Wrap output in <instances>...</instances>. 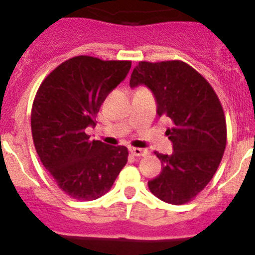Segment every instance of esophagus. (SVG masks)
<instances>
[{"label":"esophagus","mask_w":255,"mask_h":255,"mask_svg":"<svg viewBox=\"0 0 255 255\" xmlns=\"http://www.w3.org/2000/svg\"><path fill=\"white\" fill-rule=\"evenodd\" d=\"M130 153L135 157H144V155L148 154L147 150L141 149V148H130Z\"/></svg>","instance_id":"1"}]
</instances>
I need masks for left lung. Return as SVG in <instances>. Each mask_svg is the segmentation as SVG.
Returning a JSON list of instances; mask_svg holds the SVG:
<instances>
[{
  "label": "left lung",
  "mask_w": 255,
  "mask_h": 255,
  "mask_svg": "<svg viewBox=\"0 0 255 255\" xmlns=\"http://www.w3.org/2000/svg\"><path fill=\"white\" fill-rule=\"evenodd\" d=\"M145 85L157 102V114L172 126L166 134L172 154L154 152L161 173L148 181L149 190L170 204L190 202L217 171L226 148V120L217 94L208 82L182 61H140L130 87Z\"/></svg>",
  "instance_id": "obj_1"
}]
</instances>
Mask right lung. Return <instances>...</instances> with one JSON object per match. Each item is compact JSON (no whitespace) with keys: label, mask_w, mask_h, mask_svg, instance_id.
<instances>
[{"label":"right lung","mask_w":255,"mask_h":255,"mask_svg":"<svg viewBox=\"0 0 255 255\" xmlns=\"http://www.w3.org/2000/svg\"><path fill=\"white\" fill-rule=\"evenodd\" d=\"M131 61L76 56L43 80L31 108L34 147L58 188L76 200L106 194L128 162V148L91 140L106 97L123 82Z\"/></svg>","instance_id":"add662e5"}]
</instances>
